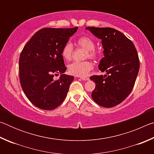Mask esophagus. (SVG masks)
Here are the masks:
<instances>
[{
  "instance_id": "1",
  "label": "esophagus",
  "mask_w": 154,
  "mask_h": 154,
  "mask_svg": "<svg viewBox=\"0 0 154 154\" xmlns=\"http://www.w3.org/2000/svg\"><path fill=\"white\" fill-rule=\"evenodd\" d=\"M81 79L84 80V81H88L90 79L88 77H81Z\"/></svg>"
}]
</instances>
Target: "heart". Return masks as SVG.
<instances>
[{"label":"heart","mask_w":154,"mask_h":154,"mask_svg":"<svg viewBox=\"0 0 154 154\" xmlns=\"http://www.w3.org/2000/svg\"><path fill=\"white\" fill-rule=\"evenodd\" d=\"M78 45L87 50V56L90 58H97L98 53L95 48V43L92 38L87 36H82L77 39ZM73 53L72 45L70 42L64 44L62 49V56L66 60H70L72 58ZM92 64L89 61L74 62L68 66V71L70 74L77 77H85L92 69Z\"/></svg>","instance_id":"b5f03b06"}]
</instances>
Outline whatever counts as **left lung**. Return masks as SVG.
Segmentation results:
<instances>
[{
	"mask_svg": "<svg viewBox=\"0 0 154 154\" xmlns=\"http://www.w3.org/2000/svg\"><path fill=\"white\" fill-rule=\"evenodd\" d=\"M85 29L102 40L104 58L98 69L106 73L90 77L96 83L92 98L101 106L113 107L124 101L133 89L140 66L137 49L131 41L114 28Z\"/></svg>",
	"mask_w": 154,
	"mask_h": 154,
	"instance_id": "1",
	"label": "left lung"
}]
</instances>
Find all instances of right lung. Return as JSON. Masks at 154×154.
Here are the masks:
<instances>
[{
  "label": "right lung",
  "instance_id": "right-lung-1",
  "mask_svg": "<svg viewBox=\"0 0 154 154\" xmlns=\"http://www.w3.org/2000/svg\"><path fill=\"white\" fill-rule=\"evenodd\" d=\"M77 29L78 27L43 28L32 36L21 52V86L36 107L53 110L66 98L74 77L64 74L66 67L62 49ZM57 73L61 75L56 80L53 77Z\"/></svg>",
  "mask_w": 154,
  "mask_h": 154
}]
</instances>
